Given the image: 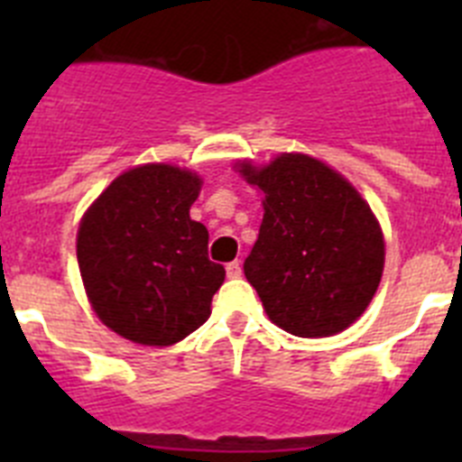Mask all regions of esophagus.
Masks as SVG:
<instances>
[{"label": "esophagus", "mask_w": 462, "mask_h": 462, "mask_svg": "<svg viewBox=\"0 0 462 462\" xmlns=\"http://www.w3.org/2000/svg\"><path fill=\"white\" fill-rule=\"evenodd\" d=\"M226 275L231 277V280H236V277L243 275V268H240V261H231V263H226Z\"/></svg>", "instance_id": "esophagus-1"}]
</instances>
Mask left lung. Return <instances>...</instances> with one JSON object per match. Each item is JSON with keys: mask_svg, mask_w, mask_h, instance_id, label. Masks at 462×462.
Segmentation results:
<instances>
[{"mask_svg": "<svg viewBox=\"0 0 462 462\" xmlns=\"http://www.w3.org/2000/svg\"><path fill=\"white\" fill-rule=\"evenodd\" d=\"M263 194L259 238L245 277L268 319L298 337L336 336L365 312L383 271L377 217L337 171L284 152L268 166L240 164Z\"/></svg>", "mask_w": 462, "mask_h": 462, "instance_id": "obj_1", "label": "left lung"}]
</instances>
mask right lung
<instances>
[{
    "label": "right lung",
    "mask_w": 462,
    "mask_h": 462,
    "mask_svg": "<svg viewBox=\"0 0 462 462\" xmlns=\"http://www.w3.org/2000/svg\"><path fill=\"white\" fill-rule=\"evenodd\" d=\"M201 178L145 164L110 182L80 219L76 254L94 312L148 346L180 342L210 317L224 266L208 259V228L189 217Z\"/></svg>",
    "instance_id": "right-lung-1"
}]
</instances>
